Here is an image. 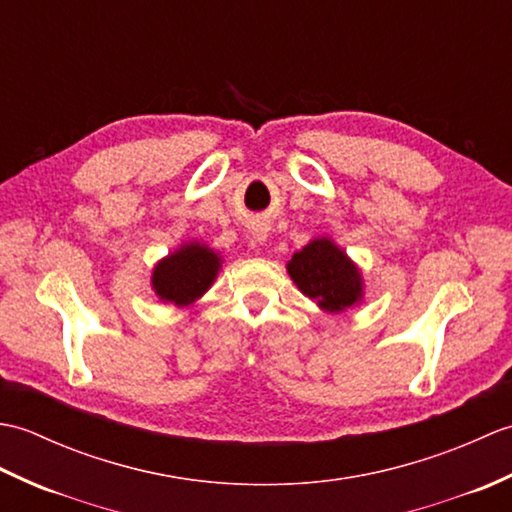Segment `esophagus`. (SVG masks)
Wrapping results in <instances>:
<instances>
[{
  "instance_id": "1",
  "label": "esophagus",
  "mask_w": 512,
  "mask_h": 512,
  "mask_svg": "<svg viewBox=\"0 0 512 512\" xmlns=\"http://www.w3.org/2000/svg\"><path fill=\"white\" fill-rule=\"evenodd\" d=\"M255 235H257V239H259V242H262V239H264V237H266V235H264V231H257V233H255Z\"/></svg>"
}]
</instances>
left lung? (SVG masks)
Segmentation results:
<instances>
[{
    "label": "left lung",
    "instance_id": "1",
    "mask_svg": "<svg viewBox=\"0 0 512 512\" xmlns=\"http://www.w3.org/2000/svg\"><path fill=\"white\" fill-rule=\"evenodd\" d=\"M288 275L325 312L339 314L363 299L361 270L330 237H317L297 250L288 262Z\"/></svg>",
    "mask_w": 512,
    "mask_h": 512
}]
</instances>
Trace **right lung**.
Here are the masks:
<instances>
[{"label": "right lung", "mask_w": 512, "mask_h": 512, "mask_svg": "<svg viewBox=\"0 0 512 512\" xmlns=\"http://www.w3.org/2000/svg\"><path fill=\"white\" fill-rule=\"evenodd\" d=\"M220 268V253L200 242H187L156 264L151 288L160 301L173 303L178 308L191 306L211 288Z\"/></svg>", "instance_id": "1"}]
</instances>
